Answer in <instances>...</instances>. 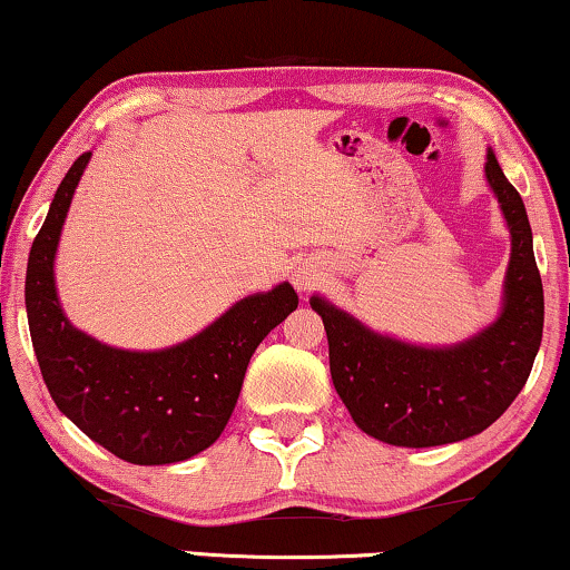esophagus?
Instances as JSON below:
<instances>
[{
	"mask_svg": "<svg viewBox=\"0 0 570 570\" xmlns=\"http://www.w3.org/2000/svg\"><path fill=\"white\" fill-rule=\"evenodd\" d=\"M318 279H322V272L316 269V264H298L293 272V285L298 287V291H311V287L318 285Z\"/></svg>",
	"mask_w": 570,
	"mask_h": 570,
	"instance_id": "obj_1",
	"label": "esophagus"
}]
</instances>
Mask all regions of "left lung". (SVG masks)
<instances>
[{"mask_svg": "<svg viewBox=\"0 0 570 570\" xmlns=\"http://www.w3.org/2000/svg\"><path fill=\"white\" fill-rule=\"evenodd\" d=\"M485 178L511 236L501 311L454 345H417L371 330L322 293L311 308L330 340L332 384L355 425L404 449L472 439L524 389L542 342L544 295L527 207L488 147Z\"/></svg>", "mask_w": 570, "mask_h": 570, "instance_id": "obj_1", "label": "left lung"}]
</instances>
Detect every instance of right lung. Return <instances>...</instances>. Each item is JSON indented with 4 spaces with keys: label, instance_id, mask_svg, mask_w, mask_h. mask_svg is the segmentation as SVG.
<instances>
[{
    "label": "right lung",
    "instance_id": "1",
    "mask_svg": "<svg viewBox=\"0 0 570 570\" xmlns=\"http://www.w3.org/2000/svg\"><path fill=\"white\" fill-rule=\"evenodd\" d=\"M92 158L82 153L61 178L30 246L26 311L46 389L80 431L124 462L155 466L202 454L220 439L259 342L298 308L291 283L252 293L160 350L106 345L77 330L57 293L59 238L75 189Z\"/></svg>",
    "mask_w": 570,
    "mask_h": 570
}]
</instances>
